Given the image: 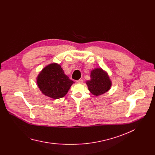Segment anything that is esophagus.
Instances as JSON below:
<instances>
[{"instance_id": "34e87169", "label": "esophagus", "mask_w": 155, "mask_h": 155, "mask_svg": "<svg viewBox=\"0 0 155 155\" xmlns=\"http://www.w3.org/2000/svg\"><path fill=\"white\" fill-rule=\"evenodd\" d=\"M83 82V80H81V79H80V80H77V83H82Z\"/></svg>"}]
</instances>
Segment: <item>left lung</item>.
<instances>
[{"mask_svg": "<svg viewBox=\"0 0 155 155\" xmlns=\"http://www.w3.org/2000/svg\"><path fill=\"white\" fill-rule=\"evenodd\" d=\"M91 80L86 81L90 91L96 96L108 91L112 83L107 74L102 69H94L91 72Z\"/></svg>", "mask_w": 155, "mask_h": 155, "instance_id": "left-lung-1", "label": "left lung"}]
</instances>
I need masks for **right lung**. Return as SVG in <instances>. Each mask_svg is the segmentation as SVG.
<instances>
[{"mask_svg":"<svg viewBox=\"0 0 155 155\" xmlns=\"http://www.w3.org/2000/svg\"><path fill=\"white\" fill-rule=\"evenodd\" d=\"M41 93L54 99L65 96L74 83L64 74L61 65L53 63L44 68L37 78Z\"/></svg>","mask_w":155,"mask_h":155,"instance_id":"right-lung-1","label":"right lung"}]
</instances>
